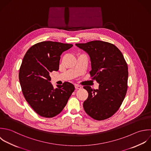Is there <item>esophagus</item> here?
Instances as JSON below:
<instances>
[{"label": "esophagus", "mask_w": 151, "mask_h": 151, "mask_svg": "<svg viewBox=\"0 0 151 151\" xmlns=\"http://www.w3.org/2000/svg\"><path fill=\"white\" fill-rule=\"evenodd\" d=\"M75 88H76V89H81L82 88V87L81 85H75Z\"/></svg>", "instance_id": "1"}]
</instances>
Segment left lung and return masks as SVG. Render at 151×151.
<instances>
[{"mask_svg": "<svg viewBox=\"0 0 151 151\" xmlns=\"http://www.w3.org/2000/svg\"><path fill=\"white\" fill-rule=\"evenodd\" d=\"M75 45L90 57L93 79L99 84L98 89L84 86L88 97L83 102L86 113L95 120L111 117L120 108L127 93L128 66L119 49L114 45L94 40Z\"/></svg>", "mask_w": 151, "mask_h": 151, "instance_id": "left-lung-1", "label": "left lung"}]
</instances>
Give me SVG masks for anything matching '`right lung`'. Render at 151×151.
Returning a JSON list of instances; mask_svg holds the SVG:
<instances>
[{"label": "right lung", "mask_w": 151, "mask_h": 151, "mask_svg": "<svg viewBox=\"0 0 151 151\" xmlns=\"http://www.w3.org/2000/svg\"><path fill=\"white\" fill-rule=\"evenodd\" d=\"M72 44L43 41L32 46L26 53L19 69V79L23 96L40 116L52 118L60 114L75 91L65 82L54 88L50 73L58 71L62 53Z\"/></svg>", "instance_id": "add662e5"}]
</instances>
